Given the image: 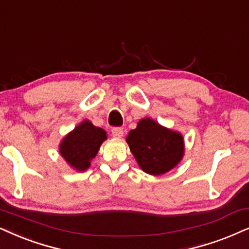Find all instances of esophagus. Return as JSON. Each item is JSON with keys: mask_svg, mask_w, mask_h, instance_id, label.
<instances>
[{"mask_svg": "<svg viewBox=\"0 0 249 249\" xmlns=\"http://www.w3.org/2000/svg\"><path fill=\"white\" fill-rule=\"evenodd\" d=\"M112 135H113V137L121 138L122 136H124V129L120 128V127H113L112 128Z\"/></svg>", "mask_w": 249, "mask_h": 249, "instance_id": "1", "label": "esophagus"}]
</instances>
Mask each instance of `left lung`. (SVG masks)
Returning a JSON list of instances; mask_svg holds the SVG:
<instances>
[{"instance_id": "1", "label": "left lung", "mask_w": 249, "mask_h": 249, "mask_svg": "<svg viewBox=\"0 0 249 249\" xmlns=\"http://www.w3.org/2000/svg\"><path fill=\"white\" fill-rule=\"evenodd\" d=\"M127 143L145 173L161 175L175 167L183 157V137L178 132L161 127L151 119H143L130 130Z\"/></svg>"}]
</instances>
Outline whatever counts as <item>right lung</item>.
Wrapping results in <instances>:
<instances>
[{
  "label": "right lung",
  "instance_id": "right-lung-1",
  "mask_svg": "<svg viewBox=\"0 0 249 249\" xmlns=\"http://www.w3.org/2000/svg\"><path fill=\"white\" fill-rule=\"evenodd\" d=\"M105 140V130L83 121L61 142L60 154L75 169L86 170Z\"/></svg>",
  "mask_w": 249,
  "mask_h": 249
}]
</instances>
